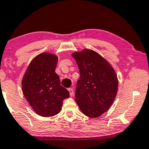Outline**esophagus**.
Here are the masks:
<instances>
[{
  "label": "esophagus",
  "mask_w": 149,
  "mask_h": 149,
  "mask_svg": "<svg viewBox=\"0 0 149 149\" xmlns=\"http://www.w3.org/2000/svg\"><path fill=\"white\" fill-rule=\"evenodd\" d=\"M68 91H69V92H70V96H72L73 95H74V90H73L72 88H69L68 89Z\"/></svg>",
  "instance_id": "34e87169"
}]
</instances>
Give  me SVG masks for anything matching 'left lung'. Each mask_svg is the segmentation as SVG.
I'll list each match as a JSON object with an SVG mask.
<instances>
[{
    "mask_svg": "<svg viewBox=\"0 0 149 149\" xmlns=\"http://www.w3.org/2000/svg\"><path fill=\"white\" fill-rule=\"evenodd\" d=\"M72 56L80 72L75 101L86 116H101L110 108L117 94L116 72L104 57L93 50L86 49L72 53Z\"/></svg>",
    "mask_w": 149,
    "mask_h": 149,
    "instance_id": "obj_1",
    "label": "left lung"
}]
</instances>
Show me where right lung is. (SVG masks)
Returning <instances> with one entry per match:
<instances>
[{
  "label": "right lung",
  "instance_id": "add662e5",
  "mask_svg": "<svg viewBox=\"0 0 149 149\" xmlns=\"http://www.w3.org/2000/svg\"><path fill=\"white\" fill-rule=\"evenodd\" d=\"M58 57L49 53H41L29 65L22 79V90L29 104L38 115L55 116L60 112L64 99L70 93L60 85L55 73Z\"/></svg>",
  "mask_w": 149,
  "mask_h": 149
}]
</instances>
